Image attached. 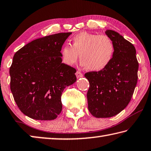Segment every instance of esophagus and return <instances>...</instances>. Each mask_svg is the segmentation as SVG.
Here are the masks:
<instances>
[{
	"mask_svg": "<svg viewBox=\"0 0 151 151\" xmlns=\"http://www.w3.org/2000/svg\"><path fill=\"white\" fill-rule=\"evenodd\" d=\"M76 77H77V78H81V77H83V74L81 73L80 71L77 70V71H76Z\"/></svg>",
	"mask_w": 151,
	"mask_h": 151,
	"instance_id": "1",
	"label": "esophagus"
}]
</instances>
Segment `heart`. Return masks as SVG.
Masks as SVG:
<instances>
[{"label":"heart","instance_id":"b5f03b06","mask_svg":"<svg viewBox=\"0 0 151 151\" xmlns=\"http://www.w3.org/2000/svg\"><path fill=\"white\" fill-rule=\"evenodd\" d=\"M72 45L63 46L61 59L65 65L75 64L80 55L82 65L92 71H100L110 63L114 55V45L108 35L82 32L71 40Z\"/></svg>","mask_w":151,"mask_h":151}]
</instances>
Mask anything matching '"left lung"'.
Segmentation results:
<instances>
[{
	"instance_id": "obj_1",
	"label": "left lung",
	"mask_w": 151,
	"mask_h": 151,
	"mask_svg": "<svg viewBox=\"0 0 151 151\" xmlns=\"http://www.w3.org/2000/svg\"><path fill=\"white\" fill-rule=\"evenodd\" d=\"M106 34L113 42L114 55L104 69L84 75L89 81L88 108L98 118L114 116L131 101L138 79L139 63L134 45L113 30Z\"/></svg>"
}]
</instances>
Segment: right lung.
<instances>
[{
	"mask_svg": "<svg viewBox=\"0 0 151 151\" xmlns=\"http://www.w3.org/2000/svg\"><path fill=\"white\" fill-rule=\"evenodd\" d=\"M71 34L59 33L35 40L13 57L10 90L18 108L30 118L53 120L61 112L62 93L76 81V70L63 63L61 54Z\"/></svg>",
	"mask_w": 151,
	"mask_h": 151,
	"instance_id": "add662e5",
	"label": "right lung"
}]
</instances>
